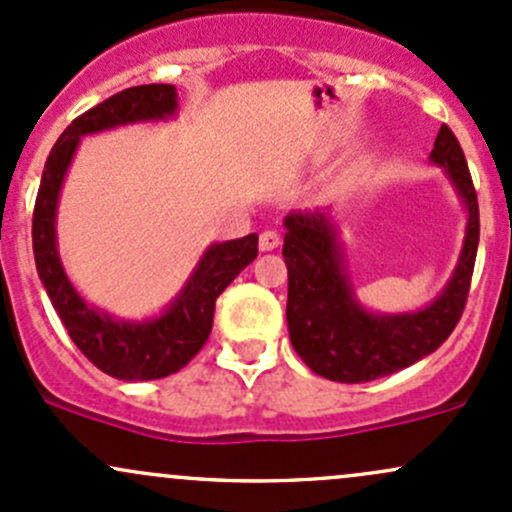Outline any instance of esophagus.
<instances>
[{
  "label": "esophagus",
  "instance_id": "obj_1",
  "mask_svg": "<svg viewBox=\"0 0 512 512\" xmlns=\"http://www.w3.org/2000/svg\"><path fill=\"white\" fill-rule=\"evenodd\" d=\"M279 243H282V238H279L277 230H265V233L260 235V252L277 250Z\"/></svg>",
  "mask_w": 512,
  "mask_h": 512
}]
</instances>
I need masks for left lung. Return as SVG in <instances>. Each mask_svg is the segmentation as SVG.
I'll list each match as a JSON object with an SVG mask.
<instances>
[{"instance_id":"8db88e82","label":"left lung","mask_w":512,"mask_h":512,"mask_svg":"<svg viewBox=\"0 0 512 512\" xmlns=\"http://www.w3.org/2000/svg\"><path fill=\"white\" fill-rule=\"evenodd\" d=\"M430 162L442 167L462 201L466 226L452 277L423 308L381 313L359 301L330 211H294L284 218L286 325L294 350L318 376L362 384L401 372L432 355L462 318L479 247V204L459 140L447 126L437 133Z\"/></svg>"}]
</instances>
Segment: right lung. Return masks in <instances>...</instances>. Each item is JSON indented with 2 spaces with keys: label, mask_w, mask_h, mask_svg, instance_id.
I'll list each match as a JSON object with an SVG mask.
<instances>
[{
  "label": "right lung",
  "mask_w": 512,
  "mask_h": 512,
  "mask_svg": "<svg viewBox=\"0 0 512 512\" xmlns=\"http://www.w3.org/2000/svg\"><path fill=\"white\" fill-rule=\"evenodd\" d=\"M177 111L172 84L123 89L89 109L65 128L50 150L33 209V257L55 313L82 355L104 374L123 381H153L179 372L209 340L218 296L257 257V233L211 243L174 299L160 313L140 320L92 306L67 277L55 221L67 170L82 138L133 123L172 121Z\"/></svg>",
  "instance_id": "right-lung-1"
}]
</instances>
